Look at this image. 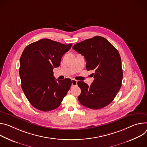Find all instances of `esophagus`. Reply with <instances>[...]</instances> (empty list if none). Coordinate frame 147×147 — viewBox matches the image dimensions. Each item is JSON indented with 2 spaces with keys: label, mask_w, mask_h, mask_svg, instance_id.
<instances>
[{
  "label": "esophagus",
  "mask_w": 147,
  "mask_h": 147,
  "mask_svg": "<svg viewBox=\"0 0 147 147\" xmlns=\"http://www.w3.org/2000/svg\"><path fill=\"white\" fill-rule=\"evenodd\" d=\"M77 83L78 81L74 79H72V86H77Z\"/></svg>",
  "instance_id": "obj_1"
}]
</instances>
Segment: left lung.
<instances>
[{"instance_id":"obj_1","label":"left lung","mask_w":147,"mask_h":147,"mask_svg":"<svg viewBox=\"0 0 147 147\" xmlns=\"http://www.w3.org/2000/svg\"><path fill=\"white\" fill-rule=\"evenodd\" d=\"M84 56L86 68L93 70L94 80L90 86L83 81L78 82L81 89L78 100L81 105L92 109H102L115 98L121 86L123 70L119 53L105 38L95 36L73 46Z\"/></svg>"}]
</instances>
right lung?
Instances as JSON below:
<instances>
[{"label":"right lung","mask_w":147,"mask_h":147,"mask_svg":"<svg viewBox=\"0 0 147 147\" xmlns=\"http://www.w3.org/2000/svg\"><path fill=\"white\" fill-rule=\"evenodd\" d=\"M72 45L44 38L24 48L20 59L21 86L27 99L36 109L43 111L54 110L67 95L71 80H55L53 69L59 66L62 56Z\"/></svg>","instance_id":"obj_1"}]
</instances>
